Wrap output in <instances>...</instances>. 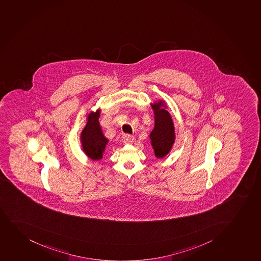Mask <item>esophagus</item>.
Listing matches in <instances>:
<instances>
[{"label":"esophagus","mask_w":261,"mask_h":261,"mask_svg":"<svg viewBox=\"0 0 261 261\" xmlns=\"http://www.w3.org/2000/svg\"><path fill=\"white\" fill-rule=\"evenodd\" d=\"M123 141H124V143H126V144H130V143H132V142L134 141V137L132 136V135H124V137H123Z\"/></svg>","instance_id":"34e87169"}]
</instances>
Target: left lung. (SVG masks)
<instances>
[{
    "instance_id": "1",
    "label": "left lung",
    "mask_w": 261,
    "mask_h": 261,
    "mask_svg": "<svg viewBox=\"0 0 261 261\" xmlns=\"http://www.w3.org/2000/svg\"><path fill=\"white\" fill-rule=\"evenodd\" d=\"M154 110V126L149 135L154 155L162 159L170 152L175 141L174 125L170 113L162 100L151 105Z\"/></svg>"
}]
</instances>
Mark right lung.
<instances>
[{
  "label": "right lung",
  "mask_w": 261,
  "mask_h": 261,
  "mask_svg": "<svg viewBox=\"0 0 261 261\" xmlns=\"http://www.w3.org/2000/svg\"><path fill=\"white\" fill-rule=\"evenodd\" d=\"M99 110L91 112L88 121L81 133L83 151L91 160L99 161L103 157L108 140L104 137L99 123Z\"/></svg>",
  "instance_id": "1"
}]
</instances>
